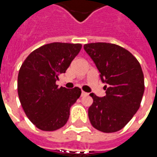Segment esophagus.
<instances>
[{"label":"esophagus","mask_w":157,"mask_h":157,"mask_svg":"<svg viewBox=\"0 0 157 157\" xmlns=\"http://www.w3.org/2000/svg\"><path fill=\"white\" fill-rule=\"evenodd\" d=\"M87 95H88V93H86V92H83V91H82V97H85V96H87Z\"/></svg>","instance_id":"1"}]
</instances>
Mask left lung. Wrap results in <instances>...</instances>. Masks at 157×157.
<instances>
[{
  "label": "left lung",
  "mask_w": 157,
  "mask_h": 157,
  "mask_svg": "<svg viewBox=\"0 0 157 157\" xmlns=\"http://www.w3.org/2000/svg\"><path fill=\"white\" fill-rule=\"evenodd\" d=\"M84 49L95 63L106 90V96L94 93L88 109L92 125L99 131L120 130L130 121L140 106L145 91L141 66L131 53L109 43H91Z\"/></svg>",
  "instance_id": "obj_1"
}]
</instances>
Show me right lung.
<instances>
[{
  "mask_svg": "<svg viewBox=\"0 0 157 157\" xmlns=\"http://www.w3.org/2000/svg\"><path fill=\"white\" fill-rule=\"evenodd\" d=\"M82 48L81 44L51 43L30 54L17 77V92L26 115L36 127L54 131L67 123L70 109L80 98L79 87H58L59 75L65 73Z\"/></svg>",
  "mask_w": 157,
  "mask_h": 157,
  "instance_id": "obj_1",
  "label": "right lung"
}]
</instances>
